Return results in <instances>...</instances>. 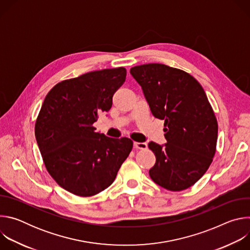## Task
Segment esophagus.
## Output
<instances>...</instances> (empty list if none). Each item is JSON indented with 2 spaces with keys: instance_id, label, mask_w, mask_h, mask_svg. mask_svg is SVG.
<instances>
[{
  "instance_id": "obj_1",
  "label": "esophagus",
  "mask_w": 250,
  "mask_h": 250,
  "mask_svg": "<svg viewBox=\"0 0 250 250\" xmlns=\"http://www.w3.org/2000/svg\"><path fill=\"white\" fill-rule=\"evenodd\" d=\"M133 146L136 149H146L147 145L146 142H133Z\"/></svg>"
}]
</instances>
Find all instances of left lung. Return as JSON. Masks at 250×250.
Segmentation results:
<instances>
[{"mask_svg":"<svg viewBox=\"0 0 250 250\" xmlns=\"http://www.w3.org/2000/svg\"><path fill=\"white\" fill-rule=\"evenodd\" d=\"M130 74L152 115L164 120L167 144H148L156 157L150 178L170 191L190 188L209 167L217 147L218 122L203 87L185 71L159 63L134 66Z\"/></svg>","mask_w":250,"mask_h":250,"instance_id":"1","label":"left lung"}]
</instances>
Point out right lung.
Segmentation results:
<instances>
[{"label":"right lung","instance_id":"right-lung-1","mask_svg":"<svg viewBox=\"0 0 250 250\" xmlns=\"http://www.w3.org/2000/svg\"><path fill=\"white\" fill-rule=\"evenodd\" d=\"M125 76L124 67L93 71L56 84L43 101L35 138L50 176L76 196L108 188L132 149L129 138H111L93 126L112 108Z\"/></svg>","mask_w":250,"mask_h":250}]
</instances>
